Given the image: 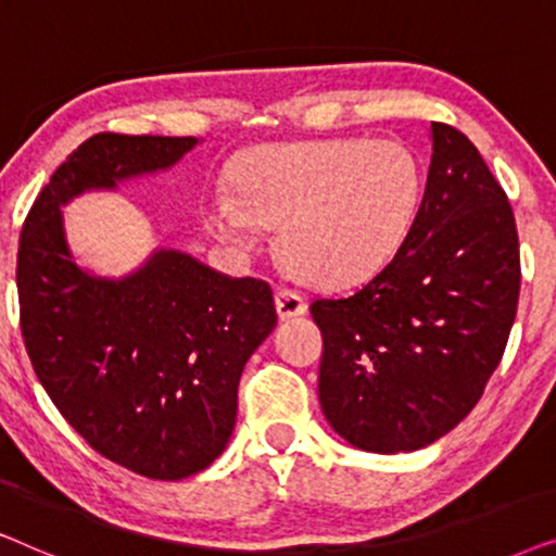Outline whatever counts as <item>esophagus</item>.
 <instances>
[{"label":"esophagus","mask_w":556,"mask_h":556,"mask_svg":"<svg viewBox=\"0 0 556 556\" xmlns=\"http://www.w3.org/2000/svg\"><path fill=\"white\" fill-rule=\"evenodd\" d=\"M306 308V301H303V295L299 291H291V288H278L276 291V311L283 321L293 316H303Z\"/></svg>","instance_id":"obj_1"}]
</instances>
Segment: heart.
I'll use <instances>...</instances> for the list:
<instances>
[{
    "mask_svg": "<svg viewBox=\"0 0 556 556\" xmlns=\"http://www.w3.org/2000/svg\"><path fill=\"white\" fill-rule=\"evenodd\" d=\"M240 200L207 202L210 230L250 248L261 223L280 225L295 270L321 283H356L400 253L422 204L417 156L397 141H303L257 151L238 174Z\"/></svg>",
    "mask_w": 556,
    "mask_h": 556,
    "instance_id": "1",
    "label": "heart"
}]
</instances>
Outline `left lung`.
Segmentation results:
<instances>
[{"mask_svg": "<svg viewBox=\"0 0 556 556\" xmlns=\"http://www.w3.org/2000/svg\"><path fill=\"white\" fill-rule=\"evenodd\" d=\"M422 204L400 253L354 293L316 299L318 402L367 453H409L451 432L504 356L519 303L508 197L466 134L430 124Z\"/></svg>", "mask_w": 556, "mask_h": 556, "instance_id": "1", "label": "left lung"}]
</instances>
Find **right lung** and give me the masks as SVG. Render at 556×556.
Instances as JSON below:
<instances>
[{
    "instance_id": "add662e5",
    "label": "right lung",
    "mask_w": 556,
    "mask_h": 556,
    "mask_svg": "<svg viewBox=\"0 0 556 556\" xmlns=\"http://www.w3.org/2000/svg\"><path fill=\"white\" fill-rule=\"evenodd\" d=\"M194 136L96 134L58 166L22 225V337L60 415L118 466L156 481L200 473L230 443L250 354L276 329L265 280L159 248L124 278L75 263L73 197L172 169Z\"/></svg>"
}]
</instances>
